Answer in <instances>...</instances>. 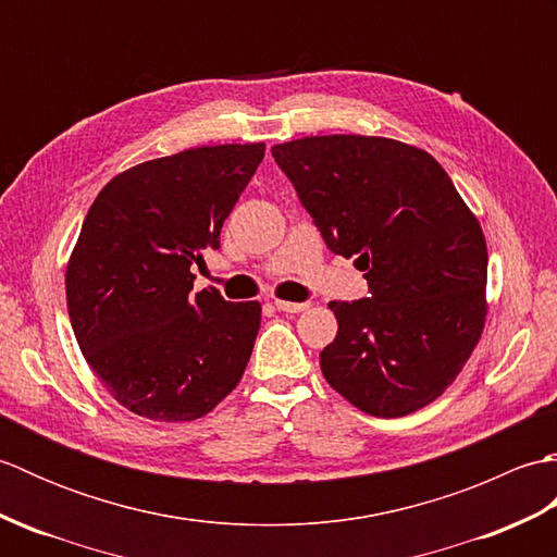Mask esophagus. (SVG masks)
Wrapping results in <instances>:
<instances>
[{
  "label": "esophagus",
  "instance_id": "obj_1",
  "mask_svg": "<svg viewBox=\"0 0 557 557\" xmlns=\"http://www.w3.org/2000/svg\"><path fill=\"white\" fill-rule=\"evenodd\" d=\"M309 306L311 304H297V301H282V299H277L275 301V309L277 311H285V313H301V311H306V309H309Z\"/></svg>",
  "mask_w": 557,
  "mask_h": 557
}]
</instances>
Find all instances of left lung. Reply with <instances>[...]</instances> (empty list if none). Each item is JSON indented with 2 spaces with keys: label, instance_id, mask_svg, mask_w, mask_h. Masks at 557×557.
<instances>
[{
  "label": "left lung",
  "instance_id": "1",
  "mask_svg": "<svg viewBox=\"0 0 557 557\" xmlns=\"http://www.w3.org/2000/svg\"><path fill=\"white\" fill-rule=\"evenodd\" d=\"M327 248L354 258L371 297L330 301V387L371 417H407L445 393L486 323L488 251L447 172L383 136H306L272 146Z\"/></svg>",
  "mask_w": 557,
  "mask_h": 557
}]
</instances>
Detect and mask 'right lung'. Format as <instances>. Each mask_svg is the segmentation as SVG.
<instances>
[{
	"mask_svg": "<svg viewBox=\"0 0 557 557\" xmlns=\"http://www.w3.org/2000/svg\"><path fill=\"white\" fill-rule=\"evenodd\" d=\"M265 144L203 146L140 162L92 200L66 265L71 327L88 366L150 421L206 417L239 385L260 304L191 294L208 248Z\"/></svg>",
	"mask_w": 557,
	"mask_h": 557,
	"instance_id": "right-lung-1",
	"label": "right lung"
}]
</instances>
